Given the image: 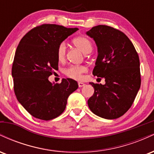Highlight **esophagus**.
Masks as SVG:
<instances>
[{"label":"esophagus","instance_id":"esophagus-1","mask_svg":"<svg viewBox=\"0 0 154 154\" xmlns=\"http://www.w3.org/2000/svg\"><path fill=\"white\" fill-rule=\"evenodd\" d=\"M85 85V84L83 82H78V86H79V88H82V87H83V86Z\"/></svg>","mask_w":154,"mask_h":154}]
</instances>
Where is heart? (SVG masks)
Returning <instances> with one entry per match:
<instances>
[{
  "mask_svg": "<svg viewBox=\"0 0 154 154\" xmlns=\"http://www.w3.org/2000/svg\"><path fill=\"white\" fill-rule=\"evenodd\" d=\"M72 43L84 54H89L93 49L91 41L85 37L79 36L75 38L72 40ZM56 55H57V59L60 62L65 61L66 56V47L65 43L62 42L58 45ZM85 72H87V68L82 65L70 66L64 70V74L67 77L76 80H81L82 79V75Z\"/></svg>",
  "mask_w": 154,
  "mask_h": 154,
  "instance_id": "1",
  "label": "heart"
}]
</instances>
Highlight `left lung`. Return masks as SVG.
I'll list each match as a JSON object with an SVG mask.
<instances>
[{
    "label": "left lung",
    "mask_w": 154,
    "mask_h": 154,
    "mask_svg": "<svg viewBox=\"0 0 154 154\" xmlns=\"http://www.w3.org/2000/svg\"><path fill=\"white\" fill-rule=\"evenodd\" d=\"M87 35L98 47L93 75L103 77L106 82H91L95 91L88 100V106L100 117L116 119L131 107L140 88L138 54L128 36L114 27L95 26Z\"/></svg>",
    "instance_id": "left-lung-1"
}]
</instances>
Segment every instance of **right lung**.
I'll return each mask as SVG.
<instances>
[{
  "label": "right lung",
  "mask_w": 154,
  "mask_h": 154,
  "mask_svg": "<svg viewBox=\"0 0 154 154\" xmlns=\"http://www.w3.org/2000/svg\"><path fill=\"white\" fill-rule=\"evenodd\" d=\"M78 30L43 24L28 32L19 42L12 65L14 90L18 101L37 119L51 120L65 110L67 99L78 88L70 78L52 84L48 80L59 69L58 45Z\"/></svg>",
  "instance_id": "right-lung-1"
}]
</instances>
